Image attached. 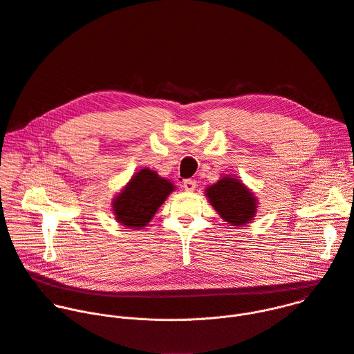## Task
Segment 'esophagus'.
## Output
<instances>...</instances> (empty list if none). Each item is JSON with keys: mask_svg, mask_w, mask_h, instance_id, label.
Returning <instances> with one entry per match:
<instances>
[{"mask_svg": "<svg viewBox=\"0 0 354 354\" xmlns=\"http://www.w3.org/2000/svg\"><path fill=\"white\" fill-rule=\"evenodd\" d=\"M196 180H193V179H185L183 180V187H185V190L186 192H193L194 189H196Z\"/></svg>", "mask_w": 354, "mask_h": 354, "instance_id": "1", "label": "esophagus"}]
</instances>
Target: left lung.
Instances as JSON below:
<instances>
[{"mask_svg": "<svg viewBox=\"0 0 354 354\" xmlns=\"http://www.w3.org/2000/svg\"><path fill=\"white\" fill-rule=\"evenodd\" d=\"M206 194L212 206L231 225H243L257 213V200L235 178L225 176L207 187Z\"/></svg>", "mask_w": 354, "mask_h": 354, "instance_id": "8db88e82", "label": "left lung"}]
</instances>
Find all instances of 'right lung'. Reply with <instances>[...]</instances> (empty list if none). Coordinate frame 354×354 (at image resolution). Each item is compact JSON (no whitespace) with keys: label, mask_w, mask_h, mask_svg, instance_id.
<instances>
[{"label":"right lung","mask_w":354,"mask_h":354,"mask_svg":"<svg viewBox=\"0 0 354 354\" xmlns=\"http://www.w3.org/2000/svg\"><path fill=\"white\" fill-rule=\"evenodd\" d=\"M172 190L169 180L151 169H141L113 200L116 220L134 230L145 227Z\"/></svg>","instance_id":"obj_1"}]
</instances>
